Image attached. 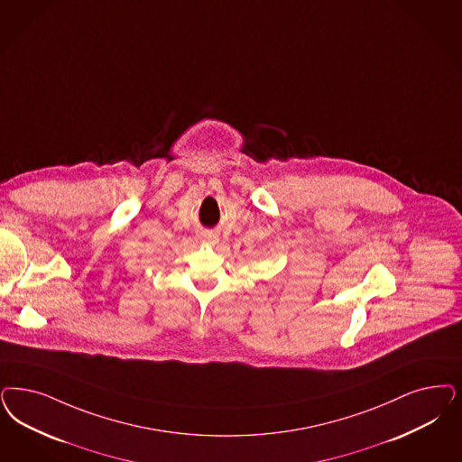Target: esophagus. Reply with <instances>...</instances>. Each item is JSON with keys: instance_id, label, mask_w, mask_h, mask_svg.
<instances>
[{"instance_id": "34e87169", "label": "esophagus", "mask_w": 462, "mask_h": 462, "mask_svg": "<svg viewBox=\"0 0 462 462\" xmlns=\"http://www.w3.org/2000/svg\"><path fill=\"white\" fill-rule=\"evenodd\" d=\"M201 239H203V242H207V244H217L218 242V237L215 234H209V232L203 234Z\"/></svg>"}]
</instances>
